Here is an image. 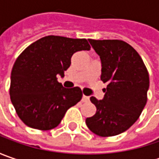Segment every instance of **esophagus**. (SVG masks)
<instances>
[{"mask_svg":"<svg viewBox=\"0 0 159 159\" xmlns=\"http://www.w3.org/2000/svg\"><path fill=\"white\" fill-rule=\"evenodd\" d=\"M89 96H87V95H83V96H82V102H89Z\"/></svg>","mask_w":159,"mask_h":159,"instance_id":"esophagus-1","label":"esophagus"}]
</instances>
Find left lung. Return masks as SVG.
<instances>
[{
  "label": "left lung",
  "instance_id": "obj_1",
  "mask_svg": "<svg viewBox=\"0 0 159 159\" xmlns=\"http://www.w3.org/2000/svg\"><path fill=\"white\" fill-rule=\"evenodd\" d=\"M89 41L100 57L101 80L107 88L102 100L90 97L96 112L87 118L86 124L99 136L118 135L134 124L146 105L149 73L136 50L125 41Z\"/></svg>",
  "mask_w": 159,
  "mask_h": 159
}]
</instances>
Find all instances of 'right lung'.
<instances>
[{
	"mask_svg": "<svg viewBox=\"0 0 159 159\" xmlns=\"http://www.w3.org/2000/svg\"><path fill=\"white\" fill-rule=\"evenodd\" d=\"M90 50L86 39L49 35L27 47L16 60L9 95L16 114L38 130L57 127L67 110L81 100L79 87L65 89L57 76H64L74 53Z\"/></svg>",
	"mask_w": 159,
	"mask_h": 159,
	"instance_id": "obj_1",
	"label": "right lung"
}]
</instances>
